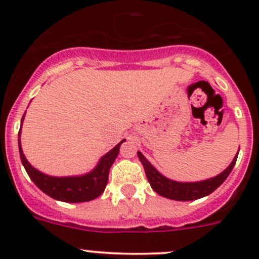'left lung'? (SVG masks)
<instances>
[{
	"mask_svg": "<svg viewBox=\"0 0 259 259\" xmlns=\"http://www.w3.org/2000/svg\"><path fill=\"white\" fill-rule=\"evenodd\" d=\"M138 156H139V160L142 161L143 166H144L146 178H148V182L150 183L153 190H155L159 195H161V197L164 198H168V199L187 202V200L199 199V198H203L205 197V195H209L210 193H213L224 180L228 178L232 169L236 165L238 154H237L236 158L233 159L231 165H229L223 173L214 177V178L197 183H179L165 178V177L161 176V174L159 173L148 160H146L145 156L143 155L140 151H138Z\"/></svg>",
	"mask_w": 259,
	"mask_h": 259,
	"instance_id": "obj_1",
	"label": "left lung"
}]
</instances>
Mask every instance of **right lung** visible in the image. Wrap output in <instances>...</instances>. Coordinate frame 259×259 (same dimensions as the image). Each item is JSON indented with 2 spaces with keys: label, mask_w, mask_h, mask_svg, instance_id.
Wrapping results in <instances>:
<instances>
[{
  "label": "right lung",
  "mask_w": 259,
  "mask_h": 259,
  "mask_svg": "<svg viewBox=\"0 0 259 259\" xmlns=\"http://www.w3.org/2000/svg\"><path fill=\"white\" fill-rule=\"evenodd\" d=\"M124 142L125 140L120 142L106 155H104L93 171L82 177H67V178H55V177L45 176L36 170L26 160L20 143H18L20 144L18 146H20L21 161H22L28 177L35 183L38 189L42 190L49 197L61 200V202L81 203L93 200L103 194L106 184H108L109 171L119 154L120 145Z\"/></svg>",
  "instance_id": "obj_1"
}]
</instances>
